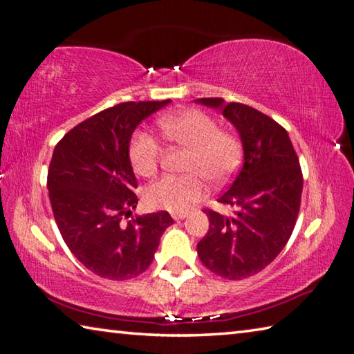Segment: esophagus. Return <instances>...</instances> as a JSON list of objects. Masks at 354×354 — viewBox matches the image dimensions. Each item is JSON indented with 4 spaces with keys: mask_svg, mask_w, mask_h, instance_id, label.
<instances>
[{
    "mask_svg": "<svg viewBox=\"0 0 354 354\" xmlns=\"http://www.w3.org/2000/svg\"><path fill=\"white\" fill-rule=\"evenodd\" d=\"M171 217L175 218V221H183V218L187 217V214H186V212H175V214H173Z\"/></svg>",
    "mask_w": 354,
    "mask_h": 354,
    "instance_id": "esophagus-1",
    "label": "esophagus"
}]
</instances>
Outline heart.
I'll return each mask as SVG.
<instances>
[{
  "mask_svg": "<svg viewBox=\"0 0 354 354\" xmlns=\"http://www.w3.org/2000/svg\"><path fill=\"white\" fill-rule=\"evenodd\" d=\"M160 133L171 143L190 149L187 176L165 175L149 184L145 201L153 209L187 211L206 194L207 183L221 186L234 175L243 160V145L233 132L218 129L216 118L203 110L190 109L157 121ZM132 167L138 175L153 176L159 167L162 148L148 132H138L129 148Z\"/></svg>",
  "mask_w": 354,
  "mask_h": 354,
  "instance_id": "b5f03b06",
  "label": "heart"
}]
</instances>
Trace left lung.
<instances>
[{
	"instance_id": "left-lung-1",
	"label": "left lung",
	"mask_w": 354,
	"mask_h": 354,
	"mask_svg": "<svg viewBox=\"0 0 354 354\" xmlns=\"http://www.w3.org/2000/svg\"><path fill=\"white\" fill-rule=\"evenodd\" d=\"M236 127L244 165L218 203L234 207L232 216L205 209L209 230L197 244L203 265L228 280L255 276L276 258L293 233L299 214L302 171L285 129L249 105L221 97L195 100Z\"/></svg>"
}]
</instances>
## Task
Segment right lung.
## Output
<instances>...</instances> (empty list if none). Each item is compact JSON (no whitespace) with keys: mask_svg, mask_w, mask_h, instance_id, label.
<instances>
[{"mask_svg":"<svg viewBox=\"0 0 354 354\" xmlns=\"http://www.w3.org/2000/svg\"><path fill=\"white\" fill-rule=\"evenodd\" d=\"M171 100L122 102L71 129L55 147L47 189L61 236L78 261L99 277L127 280L147 271L167 211L132 217L138 198L129 159L136 127Z\"/></svg>","mask_w":354,"mask_h":354,"instance_id":"1","label":"right lung"}]
</instances>
